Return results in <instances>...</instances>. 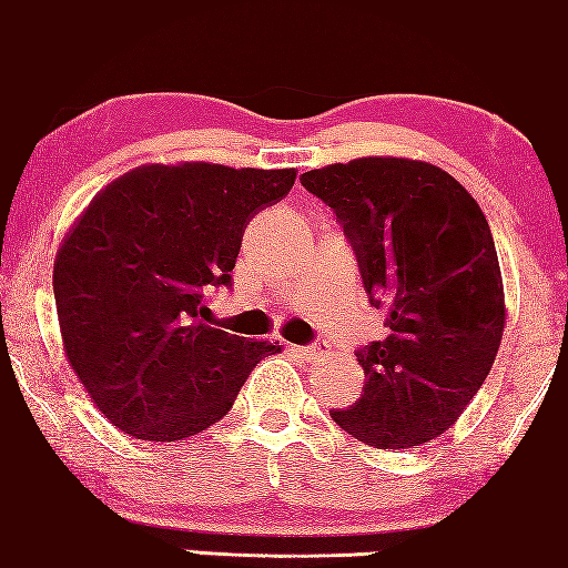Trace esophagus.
<instances>
[{
	"label": "esophagus",
	"mask_w": 568,
	"mask_h": 568,
	"mask_svg": "<svg viewBox=\"0 0 568 568\" xmlns=\"http://www.w3.org/2000/svg\"><path fill=\"white\" fill-rule=\"evenodd\" d=\"M290 352L295 354L297 359H322L324 346H318V343H314V346H292Z\"/></svg>",
	"instance_id": "34e87169"
}]
</instances>
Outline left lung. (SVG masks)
Instances as JSON below:
<instances>
[{"mask_svg":"<svg viewBox=\"0 0 568 568\" xmlns=\"http://www.w3.org/2000/svg\"><path fill=\"white\" fill-rule=\"evenodd\" d=\"M301 184L335 212L388 329L356 352L365 394L329 416L375 448L429 443L467 410L505 333L486 214L448 171L407 158L333 163Z\"/></svg>","mask_w":568,"mask_h":568,"instance_id":"8db88e82","label":"left lung"}]
</instances>
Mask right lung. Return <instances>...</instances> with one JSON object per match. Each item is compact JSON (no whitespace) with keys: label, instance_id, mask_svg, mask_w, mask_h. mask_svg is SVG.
Here are the masks:
<instances>
[{"label":"right lung","instance_id":"1","mask_svg":"<svg viewBox=\"0 0 568 568\" xmlns=\"http://www.w3.org/2000/svg\"><path fill=\"white\" fill-rule=\"evenodd\" d=\"M295 169L139 165L101 190L63 239L53 295L63 352L93 405L125 435L193 437L231 410L267 341L209 327L254 214Z\"/></svg>","mask_w":568,"mask_h":568}]
</instances>
